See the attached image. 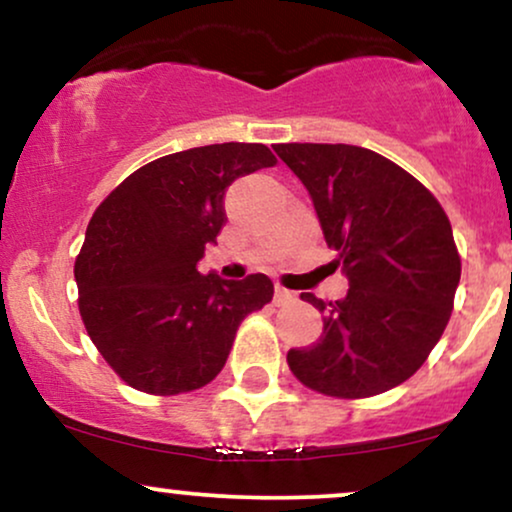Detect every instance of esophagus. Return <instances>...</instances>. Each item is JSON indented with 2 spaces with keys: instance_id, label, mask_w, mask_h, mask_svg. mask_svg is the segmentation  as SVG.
I'll return each mask as SVG.
<instances>
[{
  "instance_id": "1",
  "label": "esophagus",
  "mask_w": 512,
  "mask_h": 512,
  "mask_svg": "<svg viewBox=\"0 0 512 512\" xmlns=\"http://www.w3.org/2000/svg\"><path fill=\"white\" fill-rule=\"evenodd\" d=\"M297 302V294L294 292H290V290H285V287H275V304L278 306H290V304H294Z\"/></svg>"
}]
</instances>
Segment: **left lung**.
<instances>
[{
    "label": "left lung",
    "instance_id": "1",
    "mask_svg": "<svg viewBox=\"0 0 512 512\" xmlns=\"http://www.w3.org/2000/svg\"><path fill=\"white\" fill-rule=\"evenodd\" d=\"M302 179L335 268L350 290L338 302L304 292L323 335L287 352L292 374L316 393L369 398L400 386L441 340L460 282L450 220L422 182L369 148L278 143Z\"/></svg>",
    "mask_w": 512,
    "mask_h": 512
}]
</instances>
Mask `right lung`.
I'll return each mask as SVG.
<instances>
[{"label": "right lung", "instance_id": "obj_1", "mask_svg": "<svg viewBox=\"0 0 512 512\" xmlns=\"http://www.w3.org/2000/svg\"><path fill=\"white\" fill-rule=\"evenodd\" d=\"M275 162L263 143L189 148L129 174L93 213L74 266L78 311L131 388H203L225 366L239 323L273 299L268 275L222 280L198 273V261L227 222V186Z\"/></svg>", "mask_w": 512, "mask_h": 512}]
</instances>
